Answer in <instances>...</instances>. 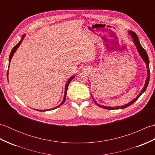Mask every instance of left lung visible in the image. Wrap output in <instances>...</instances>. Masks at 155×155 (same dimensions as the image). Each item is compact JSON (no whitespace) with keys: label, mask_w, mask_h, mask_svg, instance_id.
Wrapping results in <instances>:
<instances>
[{"label":"left lung","mask_w":155,"mask_h":155,"mask_svg":"<svg viewBox=\"0 0 155 155\" xmlns=\"http://www.w3.org/2000/svg\"><path fill=\"white\" fill-rule=\"evenodd\" d=\"M128 34H129L131 36V37H132L134 44V45L136 46V48L137 49V51H138V52H139V54H140V57L142 58L143 61L145 62V64H146V67H147V77L146 81H145V84H144V87H143V88L142 89V91H140V93H139V94L138 95V96L135 98H134L133 101H131L130 103H128V104H124V105H123V106L111 107H105V106H103V105H99V104L97 103V102L94 101L93 96H92L94 102L98 105V107H102V108H106V109H110V110L123 109V108H127L128 107H129L130 105L133 104L134 102H135L138 99V98L140 97V95L144 93V92L146 91L147 88L148 87V84H149V80H150V69H149V57H148L146 51L144 50V49L143 48L142 46H141L140 42H139V38H138L137 35V34L135 33V32H134L133 31H128Z\"/></svg>","instance_id":"left-lung-1"}]
</instances>
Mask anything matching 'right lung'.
Here are the masks:
<instances>
[{"label": "right lung", "mask_w": 155, "mask_h": 155, "mask_svg": "<svg viewBox=\"0 0 155 155\" xmlns=\"http://www.w3.org/2000/svg\"><path fill=\"white\" fill-rule=\"evenodd\" d=\"M25 37V35H23L22 36V38H21V40L20 41V42H18V43L16 45L15 47L13 48L12 49V51H11V54H10V56H9V65H10V62H11V59H12V57H13V54H15V52L16 51V50H17V48L19 47V46H20V45H21V43H22V41H23V39H24V38ZM8 71L7 72V78H8ZM74 76H72L71 77H70L68 78V81H67V84H66V85H65V88H64V98H63V101H62V103L58 105V106H57V107H56L55 108H51V109H47V110H39V111H48V110H53V109H55V108H58V107H59L60 106H61V105L63 104L64 102H65V101H66V96H67V89H68V84H69V83H71V81L72 80V78H74Z\"/></svg>", "instance_id": "add662e5"}]
</instances>
